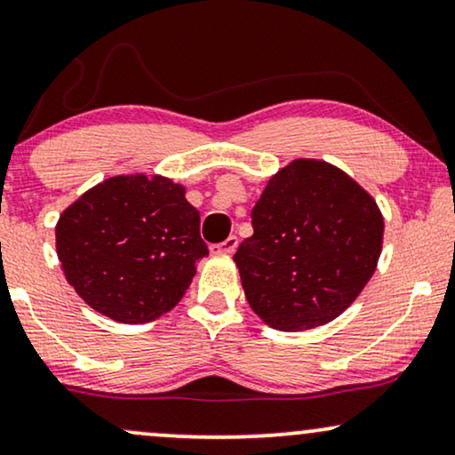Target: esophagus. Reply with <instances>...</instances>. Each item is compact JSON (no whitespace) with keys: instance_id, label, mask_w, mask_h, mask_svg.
Here are the masks:
<instances>
[{"instance_id":"esophagus-1","label":"esophagus","mask_w":455,"mask_h":455,"mask_svg":"<svg viewBox=\"0 0 455 455\" xmlns=\"http://www.w3.org/2000/svg\"><path fill=\"white\" fill-rule=\"evenodd\" d=\"M237 243H239V239L235 237V235H231V237L224 239L222 243L212 245V251H214V254H233V251L237 250Z\"/></svg>"}]
</instances>
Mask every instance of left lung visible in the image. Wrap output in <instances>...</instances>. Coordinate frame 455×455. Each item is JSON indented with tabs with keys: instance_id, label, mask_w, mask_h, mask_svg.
I'll return each instance as SVG.
<instances>
[{
	"instance_id": "8db88e82",
	"label": "left lung",
	"mask_w": 455,
	"mask_h": 455,
	"mask_svg": "<svg viewBox=\"0 0 455 455\" xmlns=\"http://www.w3.org/2000/svg\"><path fill=\"white\" fill-rule=\"evenodd\" d=\"M251 227L233 260L250 307L281 331L313 330L344 313L382 251L376 201L323 161H291L270 178Z\"/></svg>"
}]
</instances>
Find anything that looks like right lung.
<instances>
[{
	"instance_id": "obj_1",
	"label": "right lung",
	"mask_w": 455,
	"mask_h": 455,
	"mask_svg": "<svg viewBox=\"0 0 455 455\" xmlns=\"http://www.w3.org/2000/svg\"><path fill=\"white\" fill-rule=\"evenodd\" d=\"M56 251L84 302L119 323L174 308L210 254L185 188L145 174L108 178L62 212Z\"/></svg>"
}]
</instances>
